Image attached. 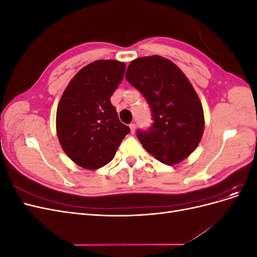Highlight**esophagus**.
Here are the masks:
<instances>
[{
  "instance_id": "34e87169",
  "label": "esophagus",
  "mask_w": 257,
  "mask_h": 257,
  "mask_svg": "<svg viewBox=\"0 0 257 257\" xmlns=\"http://www.w3.org/2000/svg\"><path fill=\"white\" fill-rule=\"evenodd\" d=\"M130 128H131L132 134H134L135 133V128H136V124L135 123H131L130 124Z\"/></svg>"
}]
</instances>
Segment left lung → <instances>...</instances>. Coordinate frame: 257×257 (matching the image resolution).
Listing matches in <instances>:
<instances>
[{"instance_id": "8db88e82", "label": "left lung", "mask_w": 257, "mask_h": 257, "mask_svg": "<svg viewBox=\"0 0 257 257\" xmlns=\"http://www.w3.org/2000/svg\"><path fill=\"white\" fill-rule=\"evenodd\" d=\"M126 80L142 93L153 123L136 136L158 161L175 165L195 150L204 132V110L195 90L172 61L160 56L131 62Z\"/></svg>"}]
</instances>
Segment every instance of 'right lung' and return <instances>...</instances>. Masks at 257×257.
I'll return each mask as SVG.
<instances>
[{"label":"right lung","instance_id":"1","mask_svg":"<svg viewBox=\"0 0 257 257\" xmlns=\"http://www.w3.org/2000/svg\"><path fill=\"white\" fill-rule=\"evenodd\" d=\"M124 73L122 62L95 61L77 73L61 97L57 110L60 144L67 157L85 169L108 164L130 133L110 102Z\"/></svg>","mask_w":257,"mask_h":257}]
</instances>
